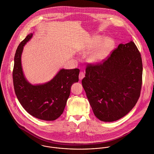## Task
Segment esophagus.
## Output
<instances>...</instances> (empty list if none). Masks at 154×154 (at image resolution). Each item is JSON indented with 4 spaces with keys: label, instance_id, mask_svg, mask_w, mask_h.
Returning <instances> with one entry per match:
<instances>
[{
    "label": "esophagus",
    "instance_id": "1",
    "mask_svg": "<svg viewBox=\"0 0 154 154\" xmlns=\"http://www.w3.org/2000/svg\"><path fill=\"white\" fill-rule=\"evenodd\" d=\"M85 77V73L83 72H81L79 75V80H82Z\"/></svg>",
    "mask_w": 154,
    "mask_h": 154
}]
</instances>
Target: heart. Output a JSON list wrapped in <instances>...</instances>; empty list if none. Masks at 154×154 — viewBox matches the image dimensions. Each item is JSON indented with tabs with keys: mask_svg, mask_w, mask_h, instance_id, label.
I'll use <instances>...</instances> for the list:
<instances>
[{
	"mask_svg": "<svg viewBox=\"0 0 154 154\" xmlns=\"http://www.w3.org/2000/svg\"><path fill=\"white\" fill-rule=\"evenodd\" d=\"M114 47V41L111 38H106L97 35L92 37L86 45L84 51L89 53L88 60L93 64H98L104 61L112 51Z\"/></svg>",
	"mask_w": 154,
	"mask_h": 154,
	"instance_id": "heart-1",
	"label": "heart"
}]
</instances>
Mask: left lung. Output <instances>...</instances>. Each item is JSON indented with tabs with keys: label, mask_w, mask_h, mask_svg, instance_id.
<instances>
[{
	"label": "left lung",
	"mask_w": 154,
	"mask_h": 154,
	"mask_svg": "<svg viewBox=\"0 0 154 154\" xmlns=\"http://www.w3.org/2000/svg\"><path fill=\"white\" fill-rule=\"evenodd\" d=\"M142 71L140 52L132 41L119 44L102 63L88 65L82 84L97 118L111 122L132 110L140 97Z\"/></svg>",
	"instance_id": "8db88e82"
}]
</instances>
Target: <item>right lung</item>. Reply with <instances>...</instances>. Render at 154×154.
<instances>
[{"instance_id": "obj_1", "label": "right lung", "mask_w": 154, "mask_h": 154, "mask_svg": "<svg viewBox=\"0 0 154 154\" xmlns=\"http://www.w3.org/2000/svg\"><path fill=\"white\" fill-rule=\"evenodd\" d=\"M32 35V33L28 34L17 49L12 73L14 89L20 104L29 114L40 120L53 121L63 113L71 86L79 81V69H62L45 84H30L23 73L21 56L23 46Z\"/></svg>"}]
</instances>
